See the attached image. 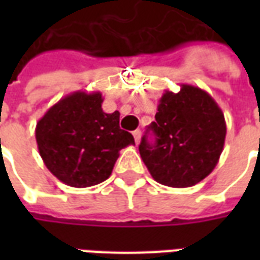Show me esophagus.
Returning <instances> with one entry per match:
<instances>
[{"label": "esophagus", "mask_w": 260, "mask_h": 260, "mask_svg": "<svg viewBox=\"0 0 260 260\" xmlns=\"http://www.w3.org/2000/svg\"><path fill=\"white\" fill-rule=\"evenodd\" d=\"M141 129H136V131H134V138H135V142H136V145H138V143H139V142H141Z\"/></svg>", "instance_id": "34e87169"}]
</instances>
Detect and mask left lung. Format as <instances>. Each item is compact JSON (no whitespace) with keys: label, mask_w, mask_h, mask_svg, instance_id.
<instances>
[{"label":"left lung","mask_w":260,"mask_h":260,"mask_svg":"<svg viewBox=\"0 0 260 260\" xmlns=\"http://www.w3.org/2000/svg\"><path fill=\"white\" fill-rule=\"evenodd\" d=\"M156 121L147 126L154 143L142 138L139 153L154 181L188 188L205 180L217 166L225 141L221 108L207 91L181 85L178 93L166 90Z\"/></svg>","instance_id":"1"}]
</instances>
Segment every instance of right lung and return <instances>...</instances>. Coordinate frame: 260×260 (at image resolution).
Wrapping results in <instances>:
<instances>
[{"label":"right lung","mask_w":260,"mask_h":260,"mask_svg":"<svg viewBox=\"0 0 260 260\" xmlns=\"http://www.w3.org/2000/svg\"><path fill=\"white\" fill-rule=\"evenodd\" d=\"M100 91H74L62 97L36 125L39 153L61 182L74 188L100 184L111 175L119 150L135 145L119 128V113L102 108Z\"/></svg>","instance_id":"right-lung-1"}]
</instances>
